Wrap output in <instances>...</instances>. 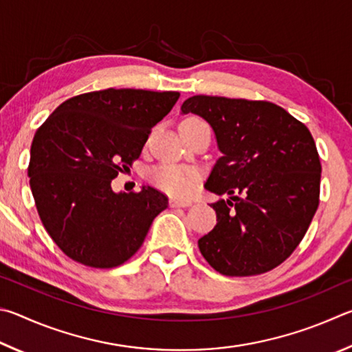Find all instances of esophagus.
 Here are the masks:
<instances>
[{"instance_id":"esophagus-1","label":"esophagus","mask_w":352,"mask_h":352,"mask_svg":"<svg viewBox=\"0 0 352 352\" xmlns=\"http://www.w3.org/2000/svg\"><path fill=\"white\" fill-rule=\"evenodd\" d=\"M188 206H192V202L190 201H181L176 198L170 199V207H188Z\"/></svg>"}]
</instances>
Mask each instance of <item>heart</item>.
Masks as SVG:
<instances>
[{"mask_svg":"<svg viewBox=\"0 0 352 352\" xmlns=\"http://www.w3.org/2000/svg\"><path fill=\"white\" fill-rule=\"evenodd\" d=\"M150 179L154 186L166 193L177 198H190L198 184V173L179 165H160L150 171Z\"/></svg>","mask_w":352,"mask_h":352,"instance_id":"heart-1","label":"heart"}]
</instances>
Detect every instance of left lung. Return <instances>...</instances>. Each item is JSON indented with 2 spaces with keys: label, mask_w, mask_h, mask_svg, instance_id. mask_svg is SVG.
I'll return each instance as SVG.
<instances>
[{
  "label": "left lung",
  "mask_w": 352,
  "mask_h": 352,
  "mask_svg": "<svg viewBox=\"0 0 352 352\" xmlns=\"http://www.w3.org/2000/svg\"><path fill=\"white\" fill-rule=\"evenodd\" d=\"M208 122L221 156L206 190L229 195L210 207L217 226L199 238L219 274L249 276L281 264L297 249L318 207L322 165L303 123L270 102L193 96L181 114Z\"/></svg>",
  "instance_id": "8db88e82"
}]
</instances>
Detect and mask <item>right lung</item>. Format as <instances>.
<instances>
[{"label": "right lung", "instance_id": "right-lung-1", "mask_svg": "<svg viewBox=\"0 0 352 352\" xmlns=\"http://www.w3.org/2000/svg\"><path fill=\"white\" fill-rule=\"evenodd\" d=\"M177 98L176 91L86 92L61 103L36 129L30 190L45 229L74 261L98 269L125 263L168 206L150 186L116 193L111 181L140 156Z\"/></svg>", "mask_w": 352, "mask_h": 352}]
</instances>
